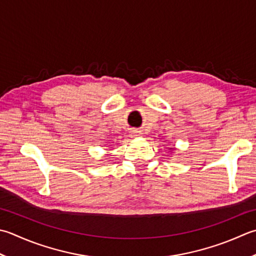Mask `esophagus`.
Instances as JSON below:
<instances>
[{"label":"esophagus","mask_w":256,"mask_h":256,"mask_svg":"<svg viewBox=\"0 0 256 256\" xmlns=\"http://www.w3.org/2000/svg\"><path fill=\"white\" fill-rule=\"evenodd\" d=\"M142 133H141V131H138V130H132L131 131V135L133 138H136V136H140V135H141Z\"/></svg>","instance_id":"1"}]
</instances>
